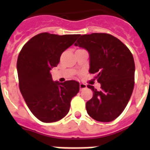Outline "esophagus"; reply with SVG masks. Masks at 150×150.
I'll use <instances>...</instances> for the list:
<instances>
[{
	"mask_svg": "<svg viewBox=\"0 0 150 150\" xmlns=\"http://www.w3.org/2000/svg\"><path fill=\"white\" fill-rule=\"evenodd\" d=\"M87 86L85 83H80L79 84V88H80V91H82V90L85 89V88H86Z\"/></svg>",
	"mask_w": 150,
	"mask_h": 150,
	"instance_id": "esophagus-1",
	"label": "esophagus"
}]
</instances>
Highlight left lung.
<instances>
[{
    "instance_id": "left-lung-1",
    "label": "left lung",
    "mask_w": 150,
    "mask_h": 150,
    "mask_svg": "<svg viewBox=\"0 0 150 150\" xmlns=\"http://www.w3.org/2000/svg\"><path fill=\"white\" fill-rule=\"evenodd\" d=\"M75 46L89 54V73L96 74L100 89L88 85L93 97L86 102L88 114L96 121L111 122L128 104L134 86L133 55L122 42L105 33L82 35Z\"/></svg>"
}]
</instances>
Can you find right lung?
Returning <instances> with one entry per match:
<instances>
[{"label": "right lung", "instance_id": "right-lung-1", "mask_svg": "<svg viewBox=\"0 0 150 150\" xmlns=\"http://www.w3.org/2000/svg\"><path fill=\"white\" fill-rule=\"evenodd\" d=\"M79 34L41 33L24 45L17 60L19 89L33 114L43 122L62 120L70 110L71 100L79 91L75 80L54 82L50 74L64 51Z\"/></svg>", "mask_w": 150, "mask_h": 150}]
</instances>
